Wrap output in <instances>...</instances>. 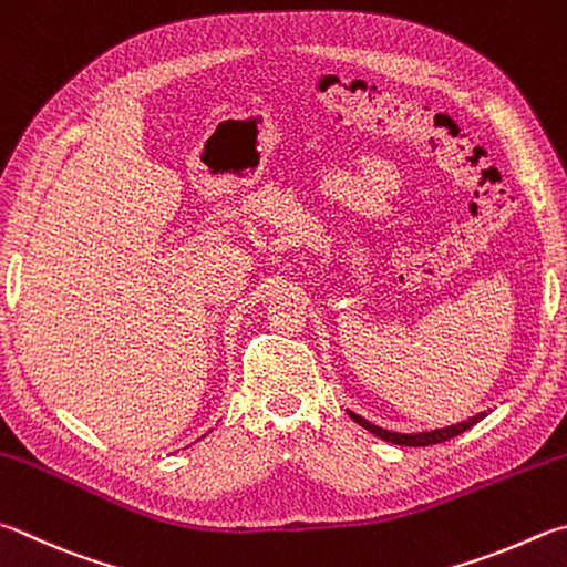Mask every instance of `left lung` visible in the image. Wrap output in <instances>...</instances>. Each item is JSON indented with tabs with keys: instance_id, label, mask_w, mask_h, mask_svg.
I'll use <instances>...</instances> for the list:
<instances>
[{
	"instance_id": "1",
	"label": "left lung",
	"mask_w": 567,
	"mask_h": 567,
	"mask_svg": "<svg viewBox=\"0 0 567 567\" xmlns=\"http://www.w3.org/2000/svg\"><path fill=\"white\" fill-rule=\"evenodd\" d=\"M349 416H352L359 426H364L367 431H372L374 436L389 441V444H396V446H434V444H441V441H449V439L463 434V431H468L471 426H476L478 421L486 416V414H476V416H471L468 421H461V424L446 426V429L424 431V434H396V431H386V429H379L374 424H369L367 419L352 414V411H349Z\"/></svg>"
}]
</instances>
